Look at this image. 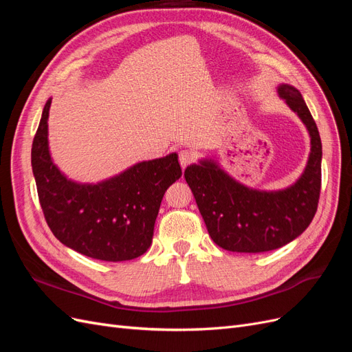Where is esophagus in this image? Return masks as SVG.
<instances>
[{"label": "esophagus", "mask_w": 352, "mask_h": 352, "mask_svg": "<svg viewBox=\"0 0 352 352\" xmlns=\"http://www.w3.org/2000/svg\"><path fill=\"white\" fill-rule=\"evenodd\" d=\"M195 160L194 153H190L188 150H182L179 153V163L182 166V168H185L188 164H190Z\"/></svg>", "instance_id": "obj_1"}]
</instances>
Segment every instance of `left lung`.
<instances>
[{"instance_id": "1", "label": "left lung", "mask_w": 352, "mask_h": 352, "mask_svg": "<svg viewBox=\"0 0 352 352\" xmlns=\"http://www.w3.org/2000/svg\"><path fill=\"white\" fill-rule=\"evenodd\" d=\"M279 97L298 114L311 138L304 173L280 190H260L230 177L212 160H201L185 170L211 239L233 252H265L289 243L310 225L322 186V141L301 92L287 83Z\"/></svg>"}]
</instances>
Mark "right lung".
<instances>
[{"instance_id": "1", "label": "right lung", "mask_w": 352, "mask_h": 352, "mask_svg": "<svg viewBox=\"0 0 352 352\" xmlns=\"http://www.w3.org/2000/svg\"><path fill=\"white\" fill-rule=\"evenodd\" d=\"M51 98L32 144L38 197L54 236L66 247L102 261L142 255L167 188L182 176L177 154L141 162L98 184H78L63 175L48 148Z\"/></svg>"}]
</instances>
